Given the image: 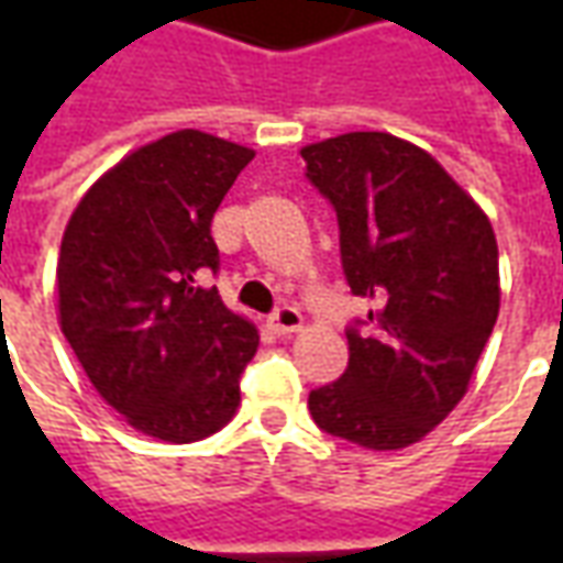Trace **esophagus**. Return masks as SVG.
<instances>
[{"instance_id":"esophagus-1","label":"esophagus","mask_w":563,"mask_h":563,"mask_svg":"<svg viewBox=\"0 0 563 563\" xmlns=\"http://www.w3.org/2000/svg\"><path fill=\"white\" fill-rule=\"evenodd\" d=\"M305 329V319L295 307H280L274 317H271V331L274 334H295V331Z\"/></svg>"}]
</instances>
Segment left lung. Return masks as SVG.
<instances>
[{
    "label": "left lung",
    "mask_w": 563,
    "mask_h": 563,
    "mask_svg": "<svg viewBox=\"0 0 563 563\" xmlns=\"http://www.w3.org/2000/svg\"><path fill=\"white\" fill-rule=\"evenodd\" d=\"M341 225L350 289L371 329L346 331L350 365L310 391L313 422L355 446L419 443L467 395L500 310L495 229L428 150L389 132L301 147Z\"/></svg>",
    "instance_id": "1"
}]
</instances>
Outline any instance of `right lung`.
Segmentation results:
<instances>
[{"label":"right lung","mask_w":563,"mask_h":563,"mask_svg":"<svg viewBox=\"0 0 563 563\" xmlns=\"http://www.w3.org/2000/svg\"><path fill=\"white\" fill-rule=\"evenodd\" d=\"M256 153L198 129L132 150L84 192L56 262L59 329L135 431L192 443L232 422L258 331L222 305L210 220Z\"/></svg>","instance_id":"1"}]
</instances>
